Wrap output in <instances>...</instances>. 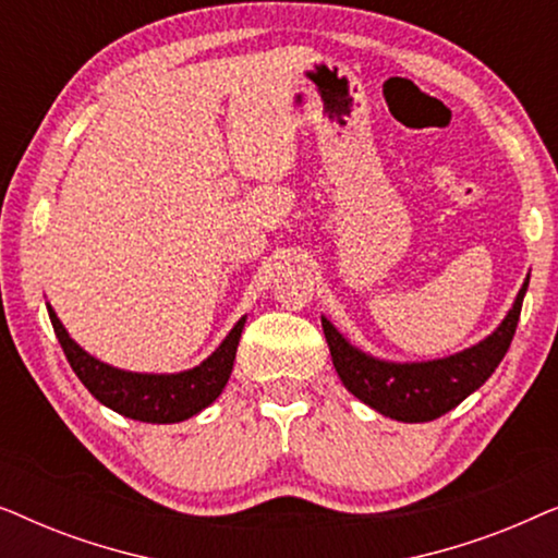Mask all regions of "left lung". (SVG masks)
I'll return each mask as SVG.
<instances>
[{"instance_id":"obj_1","label":"left lung","mask_w":558,"mask_h":558,"mask_svg":"<svg viewBox=\"0 0 558 558\" xmlns=\"http://www.w3.org/2000/svg\"><path fill=\"white\" fill-rule=\"evenodd\" d=\"M525 277L521 292H518L513 307L502 323L495 327L493 335L480 340L477 345L460 353L437 357V361L422 363H393L380 361L363 353L361 348L350 345L345 335L338 332L330 319L323 317V330L330 345L332 365L338 371L342 386L348 388L355 399L368 403L378 414L391 416L396 422H432L477 391L498 363L506 357L510 340H513L518 317H521V304L529 289Z\"/></svg>"}]
</instances>
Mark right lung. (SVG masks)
<instances>
[{"label":"right lung","mask_w":558,"mask_h":558,"mask_svg":"<svg viewBox=\"0 0 558 558\" xmlns=\"http://www.w3.org/2000/svg\"><path fill=\"white\" fill-rule=\"evenodd\" d=\"M52 330L58 335L60 348L81 378V384L96 396L104 407H109L121 416L147 424H174L201 414L223 391L231 378L235 348H239L246 317L233 325L226 340L205 357L201 365L180 373H132L113 368L98 361L75 342L60 323L56 310L48 304Z\"/></svg>","instance_id":"add662e5"}]
</instances>
